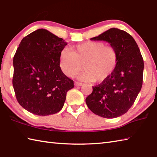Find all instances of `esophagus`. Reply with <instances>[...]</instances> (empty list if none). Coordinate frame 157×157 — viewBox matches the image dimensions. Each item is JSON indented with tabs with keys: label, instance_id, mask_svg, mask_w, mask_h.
<instances>
[{
	"label": "esophagus",
	"instance_id": "obj_1",
	"mask_svg": "<svg viewBox=\"0 0 157 157\" xmlns=\"http://www.w3.org/2000/svg\"><path fill=\"white\" fill-rule=\"evenodd\" d=\"M74 84H75V86H80L82 85V83H81V82H75V83H74Z\"/></svg>",
	"mask_w": 157,
	"mask_h": 157
}]
</instances>
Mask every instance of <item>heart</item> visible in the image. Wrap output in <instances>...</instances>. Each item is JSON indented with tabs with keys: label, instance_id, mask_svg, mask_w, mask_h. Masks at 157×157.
<instances>
[{
	"label": "heart",
	"instance_id": "heart-1",
	"mask_svg": "<svg viewBox=\"0 0 157 157\" xmlns=\"http://www.w3.org/2000/svg\"><path fill=\"white\" fill-rule=\"evenodd\" d=\"M119 60L116 48L106 45L103 41H87L76 45L73 51L62 50L59 54V66L65 75L75 76L83 69L79 76L82 80L102 83L113 75Z\"/></svg>",
	"mask_w": 157,
	"mask_h": 157
}]
</instances>
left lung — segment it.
Listing matches in <instances>:
<instances>
[{"label":"left lung","instance_id":"1","mask_svg":"<svg viewBox=\"0 0 157 157\" xmlns=\"http://www.w3.org/2000/svg\"><path fill=\"white\" fill-rule=\"evenodd\" d=\"M90 40L106 41L115 47L119 60L110 78L93 87L86 98V105L101 117H118L128 112L141 89L143 58L135 40L123 30L111 28Z\"/></svg>","mask_w":157,"mask_h":157}]
</instances>
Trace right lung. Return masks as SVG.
<instances>
[{"mask_svg":"<svg viewBox=\"0 0 157 157\" xmlns=\"http://www.w3.org/2000/svg\"><path fill=\"white\" fill-rule=\"evenodd\" d=\"M67 43L50 31L39 29L22 40L13 59L12 83L17 101L34 115L56 114L74 87L62 72L59 54Z\"/></svg>","mask_w":157,"mask_h":157,"instance_id":"right-lung-1","label":"right lung"}]
</instances>
